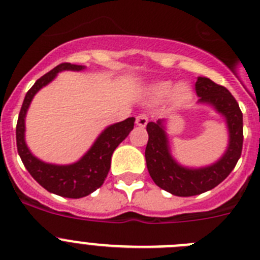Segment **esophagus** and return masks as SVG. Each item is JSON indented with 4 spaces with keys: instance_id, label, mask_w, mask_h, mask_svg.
Masks as SVG:
<instances>
[{
    "instance_id": "34e87169",
    "label": "esophagus",
    "mask_w": 260,
    "mask_h": 260,
    "mask_svg": "<svg viewBox=\"0 0 260 260\" xmlns=\"http://www.w3.org/2000/svg\"><path fill=\"white\" fill-rule=\"evenodd\" d=\"M147 122H148V116L146 113H139L137 116V118H135V123L138 126H141V127H144L147 125Z\"/></svg>"
}]
</instances>
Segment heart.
Returning <instances> with one entry per match:
<instances>
[{
    "label": "heart",
    "mask_w": 260,
    "mask_h": 260,
    "mask_svg": "<svg viewBox=\"0 0 260 260\" xmlns=\"http://www.w3.org/2000/svg\"><path fill=\"white\" fill-rule=\"evenodd\" d=\"M174 92V98L178 102H183L186 99L189 98L190 89L189 87L185 86V84H180L178 87L174 86L171 82H162V83L156 84L155 88H153V93H155L157 98H168Z\"/></svg>",
    "instance_id": "heart-1"
}]
</instances>
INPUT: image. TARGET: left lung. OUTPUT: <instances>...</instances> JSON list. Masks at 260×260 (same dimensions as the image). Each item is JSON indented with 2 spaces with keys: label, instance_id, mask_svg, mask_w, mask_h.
Wrapping results in <instances>:
<instances>
[{
  "label": "left lung",
  "instance_id": "left-lung-1",
  "mask_svg": "<svg viewBox=\"0 0 260 260\" xmlns=\"http://www.w3.org/2000/svg\"><path fill=\"white\" fill-rule=\"evenodd\" d=\"M195 92L199 102L212 104L226 118L231 137L229 147L216 164L201 169H187L180 167L169 155L161 121L147 123L148 142L144 155L148 173L158 187L177 197H192L216 187L231 174L242 152V112L237 100L225 87L208 78H198Z\"/></svg>",
  "mask_w": 260,
  "mask_h": 260
}]
</instances>
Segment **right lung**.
Instances as JSON below:
<instances>
[{
  "label": "right lung",
  "mask_w": 260,
  "mask_h": 260,
  "mask_svg": "<svg viewBox=\"0 0 260 260\" xmlns=\"http://www.w3.org/2000/svg\"><path fill=\"white\" fill-rule=\"evenodd\" d=\"M82 69H84L83 66L63 62L39 78L26 93L17 122L18 153L29 174L49 192L73 199L87 197L104 183L110 169V158L114 150L134 128L135 122L134 117H130L122 122L114 123L105 128L102 135L98 138V141L91 147V150L75 164H47L40 161L29 152L24 142V117L32 98L41 87L47 86L50 80L54 79L58 71L82 70Z\"/></svg>",
  "instance_id": "right-lung-1"
}]
</instances>
